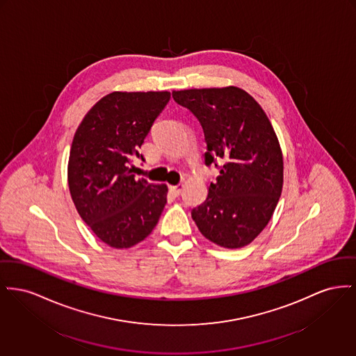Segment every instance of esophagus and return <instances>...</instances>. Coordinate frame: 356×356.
<instances>
[{"mask_svg":"<svg viewBox=\"0 0 356 356\" xmlns=\"http://www.w3.org/2000/svg\"><path fill=\"white\" fill-rule=\"evenodd\" d=\"M183 188H184V184H183V183H179L177 186H170V187H169L170 192H172L175 196H179V195L181 193Z\"/></svg>","mask_w":356,"mask_h":356,"instance_id":"obj_1","label":"esophagus"}]
</instances>
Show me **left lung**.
I'll list each match as a JSON object with an SVG mask.
<instances>
[{
	"mask_svg": "<svg viewBox=\"0 0 356 356\" xmlns=\"http://www.w3.org/2000/svg\"><path fill=\"white\" fill-rule=\"evenodd\" d=\"M172 97L203 127L206 165L220 169L192 219L211 242L241 249L266 227L281 196L284 161L272 124L239 87L191 88Z\"/></svg>",
	"mask_w": 356,
	"mask_h": 356,
	"instance_id": "obj_1",
	"label": "left lung"
}]
</instances>
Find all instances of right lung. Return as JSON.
I'll return each instance as SVG.
<instances>
[{
  "mask_svg": "<svg viewBox=\"0 0 356 356\" xmlns=\"http://www.w3.org/2000/svg\"><path fill=\"white\" fill-rule=\"evenodd\" d=\"M170 99L168 91H114L99 99L75 131L68 187L84 223L106 245L127 249L156 227L168 187L133 175V160Z\"/></svg>",
  "mask_w": 356,
  "mask_h": 356,
  "instance_id": "add662e5",
  "label": "right lung"
}]
</instances>
